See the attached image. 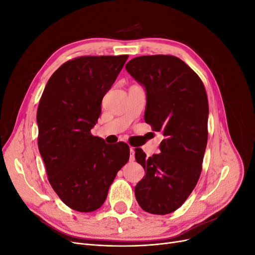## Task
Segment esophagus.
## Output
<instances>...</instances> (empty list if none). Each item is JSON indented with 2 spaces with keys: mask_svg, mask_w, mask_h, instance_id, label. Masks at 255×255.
Returning a JSON list of instances; mask_svg holds the SVG:
<instances>
[{
  "mask_svg": "<svg viewBox=\"0 0 255 255\" xmlns=\"http://www.w3.org/2000/svg\"><path fill=\"white\" fill-rule=\"evenodd\" d=\"M129 160L130 161L135 160V150H134V148H132V146L129 148Z\"/></svg>",
  "mask_w": 255,
  "mask_h": 255,
  "instance_id": "34e87169",
  "label": "esophagus"
}]
</instances>
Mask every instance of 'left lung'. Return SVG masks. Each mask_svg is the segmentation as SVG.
<instances>
[{
    "label": "left lung",
    "instance_id": "8db88e82",
    "mask_svg": "<svg viewBox=\"0 0 255 255\" xmlns=\"http://www.w3.org/2000/svg\"><path fill=\"white\" fill-rule=\"evenodd\" d=\"M127 71L145 88L144 121L164 139L160 153L146 157L135 149L145 175L135 186L143 211L166 215L177 210L194 190L207 143L208 101L198 74L172 55L130 59Z\"/></svg>",
    "mask_w": 255,
    "mask_h": 255
}]
</instances>
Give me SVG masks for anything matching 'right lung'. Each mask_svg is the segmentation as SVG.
Segmentation results:
<instances>
[{
  "label": "right lung",
  "mask_w": 255,
  "mask_h": 255,
  "mask_svg": "<svg viewBox=\"0 0 255 255\" xmlns=\"http://www.w3.org/2000/svg\"><path fill=\"white\" fill-rule=\"evenodd\" d=\"M128 55L81 56L66 61L49 79L37 111L38 148L52 188L82 213L102 206L129 148H111L90 130L101 103Z\"/></svg>",
  "instance_id": "obj_1"
}]
</instances>
